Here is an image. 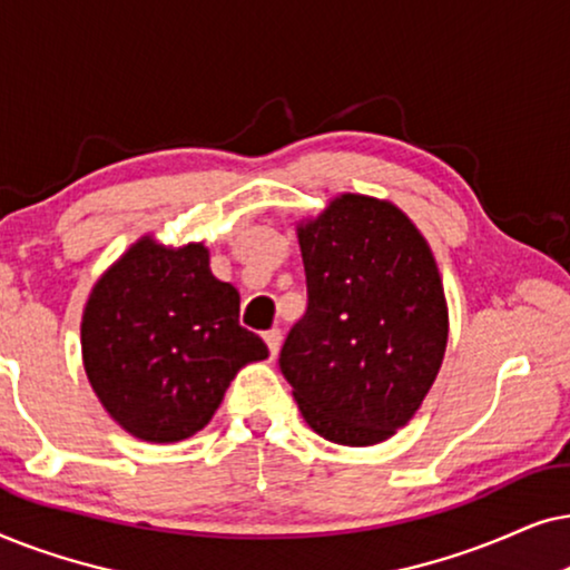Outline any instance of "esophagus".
I'll use <instances>...</instances> for the list:
<instances>
[{
	"mask_svg": "<svg viewBox=\"0 0 570 570\" xmlns=\"http://www.w3.org/2000/svg\"><path fill=\"white\" fill-rule=\"evenodd\" d=\"M264 342H267L269 355H272V357H277V353H279V345H283V334H279V330H269V332H264Z\"/></svg>",
	"mask_w": 570,
	"mask_h": 570,
	"instance_id": "1",
	"label": "esophagus"
}]
</instances>
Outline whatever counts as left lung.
<instances>
[{"label": "left lung", "instance_id": "left-lung-1", "mask_svg": "<svg viewBox=\"0 0 570 570\" xmlns=\"http://www.w3.org/2000/svg\"><path fill=\"white\" fill-rule=\"evenodd\" d=\"M308 308L279 371L322 439L373 446L407 425L439 376L449 306L439 264L389 199L340 194L295 225Z\"/></svg>", "mask_w": 570, "mask_h": 570}]
</instances>
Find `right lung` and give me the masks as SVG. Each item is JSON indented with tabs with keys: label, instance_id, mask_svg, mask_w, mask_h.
<instances>
[{
	"label": "right lung",
	"instance_id": "1",
	"mask_svg": "<svg viewBox=\"0 0 570 570\" xmlns=\"http://www.w3.org/2000/svg\"><path fill=\"white\" fill-rule=\"evenodd\" d=\"M238 311L240 295L213 275L205 244H131L82 311V363L104 410L147 443L202 431L236 373L269 355Z\"/></svg>",
	"mask_w": 570,
	"mask_h": 570
}]
</instances>
